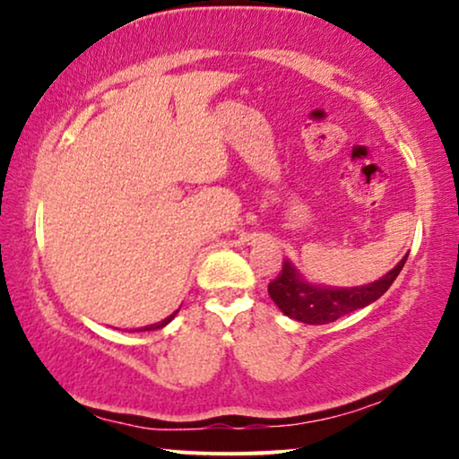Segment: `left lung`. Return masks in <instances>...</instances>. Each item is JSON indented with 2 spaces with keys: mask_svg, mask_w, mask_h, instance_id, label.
Returning a JSON list of instances; mask_svg holds the SVG:
<instances>
[{
  "mask_svg": "<svg viewBox=\"0 0 459 459\" xmlns=\"http://www.w3.org/2000/svg\"><path fill=\"white\" fill-rule=\"evenodd\" d=\"M407 261V255L388 272L385 278L366 286L355 288H324L313 286L300 278L290 263L281 265V272L273 281H269V297L280 307L284 316L303 324L322 325L336 322L338 317L363 309L385 294Z\"/></svg>",
  "mask_w": 459,
  "mask_h": 459,
  "instance_id": "1",
  "label": "left lung"
}]
</instances>
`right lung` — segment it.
I'll return each instance as SVG.
<instances>
[{
  "mask_svg": "<svg viewBox=\"0 0 459 459\" xmlns=\"http://www.w3.org/2000/svg\"><path fill=\"white\" fill-rule=\"evenodd\" d=\"M175 316H178V311L171 313V316H169L167 319H162V322H159V324H152V325H146V328H140V330H160V328H165V325H167L169 322H171V319H173Z\"/></svg>",
  "mask_w": 459,
  "mask_h": 459,
  "instance_id": "1",
  "label": "right lung"
}]
</instances>
